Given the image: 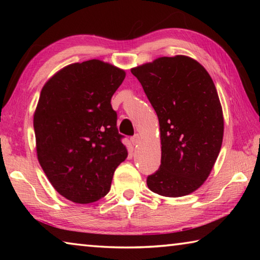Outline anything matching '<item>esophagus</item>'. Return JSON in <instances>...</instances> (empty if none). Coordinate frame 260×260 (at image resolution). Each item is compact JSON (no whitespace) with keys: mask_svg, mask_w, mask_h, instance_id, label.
Instances as JSON below:
<instances>
[{"mask_svg":"<svg viewBox=\"0 0 260 260\" xmlns=\"http://www.w3.org/2000/svg\"><path fill=\"white\" fill-rule=\"evenodd\" d=\"M131 141H132V143L134 144V146H136V144H139L141 142V136L139 134H135L134 136H132Z\"/></svg>","mask_w":260,"mask_h":260,"instance_id":"34e87169","label":"esophagus"}]
</instances>
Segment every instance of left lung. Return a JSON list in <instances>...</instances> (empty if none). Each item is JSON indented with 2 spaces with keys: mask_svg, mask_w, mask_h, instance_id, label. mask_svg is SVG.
Listing matches in <instances>:
<instances>
[{
  "mask_svg": "<svg viewBox=\"0 0 260 260\" xmlns=\"http://www.w3.org/2000/svg\"><path fill=\"white\" fill-rule=\"evenodd\" d=\"M159 121L161 162L148 188L165 197L186 196L212 171L222 144V108L212 78L191 57H159L133 68Z\"/></svg>",
  "mask_w": 260,
  "mask_h": 260,
  "instance_id": "obj_1",
  "label": "left lung"
}]
</instances>
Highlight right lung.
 Segmentation results:
<instances>
[{
	"label": "right lung",
	"mask_w": 260,
	"mask_h": 260,
	"mask_svg": "<svg viewBox=\"0 0 260 260\" xmlns=\"http://www.w3.org/2000/svg\"><path fill=\"white\" fill-rule=\"evenodd\" d=\"M124 70L100 59L70 64L45 86L33 118L38 160L65 199L89 204L104 197L128 152L111 98Z\"/></svg>",
	"instance_id": "add662e5"
}]
</instances>
